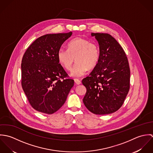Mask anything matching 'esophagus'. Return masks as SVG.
Here are the masks:
<instances>
[{"label": "esophagus", "mask_w": 153, "mask_h": 153, "mask_svg": "<svg viewBox=\"0 0 153 153\" xmlns=\"http://www.w3.org/2000/svg\"><path fill=\"white\" fill-rule=\"evenodd\" d=\"M74 81H75V83L76 85H79V84H81V81H80V80H79V79H77V78L74 79Z\"/></svg>", "instance_id": "obj_1"}]
</instances>
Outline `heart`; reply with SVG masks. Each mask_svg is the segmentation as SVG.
Masks as SVG:
<instances>
[{"instance_id":"b5f03b06","label":"heart","mask_w":153,"mask_h":153,"mask_svg":"<svg viewBox=\"0 0 153 153\" xmlns=\"http://www.w3.org/2000/svg\"><path fill=\"white\" fill-rule=\"evenodd\" d=\"M75 60L76 64L72 69L71 75L79 77L86 74L97 65L100 58V50L96 44L82 38H76L68 44V49L60 48L58 52L59 63L66 69L71 70Z\"/></svg>"}]
</instances>
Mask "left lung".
I'll list each match as a JSON object with an SVG mask.
<instances>
[{
	"label": "left lung",
	"instance_id": "obj_1",
	"mask_svg": "<svg viewBox=\"0 0 153 153\" xmlns=\"http://www.w3.org/2000/svg\"><path fill=\"white\" fill-rule=\"evenodd\" d=\"M91 36L99 44L100 58L82 81L87 88L83 102L95 114H109L120 109L129 91V64L123 48L111 35L92 33Z\"/></svg>",
	"mask_w": 153,
	"mask_h": 153
}]
</instances>
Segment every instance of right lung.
Segmentation results:
<instances>
[{
  "label": "right lung",
  "mask_w": 153,
  "mask_h": 153,
  "mask_svg": "<svg viewBox=\"0 0 153 153\" xmlns=\"http://www.w3.org/2000/svg\"><path fill=\"white\" fill-rule=\"evenodd\" d=\"M72 32L46 34L31 44L22 58V87L31 106L52 114L65 102L74 81L59 63L58 52Z\"/></svg>",
  "instance_id": "right-lung-1"
}]
</instances>
